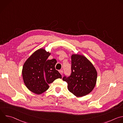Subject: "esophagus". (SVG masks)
Segmentation results:
<instances>
[{
  "label": "esophagus",
  "instance_id": "esophagus-1",
  "mask_svg": "<svg viewBox=\"0 0 123 123\" xmlns=\"http://www.w3.org/2000/svg\"><path fill=\"white\" fill-rule=\"evenodd\" d=\"M59 73H60L61 75H62L63 74V71H62V70H60V71H59Z\"/></svg>",
  "mask_w": 123,
  "mask_h": 123
}]
</instances>
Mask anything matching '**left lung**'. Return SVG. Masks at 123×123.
<instances>
[{"mask_svg": "<svg viewBox=\"0 0 123 123\" xmlns=\"http://www.w3.org/2000/svg\"><path fill=\"white\" fill-rule=\"evenodd\" d=\"M72 59V73L63 80L68 83V91L77 97L90 93L95 86L97 73L93 64L85 56L73 54Z\"/></svg>", "mask_w": 123, "mask_h": 123, "instance_id": "1", "label": "left lung"}]
</instances>
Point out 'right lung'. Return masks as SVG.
I'll return each mask as SVG.
<instances>
[{
    "instance_id": "obj_1",
    "label": "right lung",
    "mask_w": 123,
    "mask_h": 123,
    "mask_svg": "<svg viewBox=\"0 0 123 123\" xmlns=\"http://www.w3.org/2000/svg\"><path fill=\"white\" fill-rule=\"evenodd\" d=\"M50 53L42 48L34 51L23 65L24 83L32 92L40 94L49 87V84L62 76L55 69V59L48 60Z\"/></svg>"
}]
</instances>
